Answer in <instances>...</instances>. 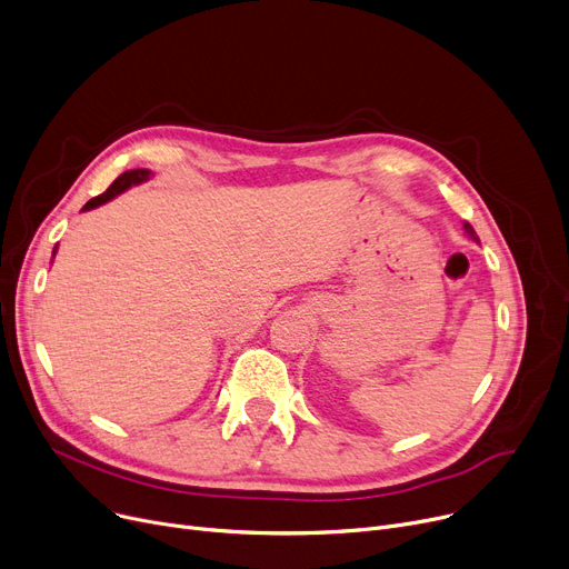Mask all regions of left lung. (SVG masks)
Instances as JSON below:
<instances>
[{"instance_id": "1", "label": "left lung", "mask_w": 569, "mask_h": 569, "mask_svg": "<svg viewBox=\"0 0 569 569\" xmlns=\"http://www.w3.org/2000/svg\"><path fill=\"white\" fill-rule=\"evenodd\" d=\"M463 228H466V232H468L472 239H477V234H475V230H472V226H470V223H463Z\"/></svg>"}]
</instances>
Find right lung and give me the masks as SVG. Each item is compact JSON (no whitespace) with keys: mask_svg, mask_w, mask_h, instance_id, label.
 <instances>
[{"mask_svg":"<svg viewBox=\"0 0 569 569\" xmlns=\"http://www.w3.org/2000/svg\"><path fill=\"white\" fill-rule=\"evenodd\" d=\"M152 177V172L149 170H144V168H138V170H127L124 174H119L114 182L101 193V196H97V198H92L89 200L82 209H94V207H99V204H103V202H108L110 198H114V196H119L122 191H127L129 187H133V184H140V182H147V179ZM54 251H57V247H54ZM54 251H52V256H54Z\"/></svg>","mask_w":569,"mask_h":569,"instance_id":"1","label":"right lung"}]
</instances>
